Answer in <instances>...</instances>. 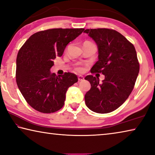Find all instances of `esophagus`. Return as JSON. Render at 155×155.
Returning a JSON list of instances; mask_svg holds the SVG:
<instances>
[{"label": "esophagus", "instance_id": "34e87169", "mask_svg": "<svg viewBox=\"0 0 155 155\" xmlns=\"http://www.w3.org/2000/svg\"><path fill=\"white\" fill-rule=\"evenodd\" d=\"M84 80V78L82 75H78V80L79 81H83Z\"/></svg>", "mask_w": 155, "mask_h": 155}]
</instances>
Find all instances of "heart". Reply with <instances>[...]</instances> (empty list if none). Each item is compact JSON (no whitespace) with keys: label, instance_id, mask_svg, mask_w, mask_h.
<instances>
[{"label":"heart","instance_id":"obj_1","mask_svg":"<svg viewBox=\"0 0 155 155\" xmlns=\"http://www.w3.org/2000/svg\"><path fill=\"white\" fill-rule=\"evenodd\" d=\"M75 70L77 71L80 72V71H82V67H76V68H75Z\"/></svg>","mask_w":155,"mask_h":155}]
</instances>
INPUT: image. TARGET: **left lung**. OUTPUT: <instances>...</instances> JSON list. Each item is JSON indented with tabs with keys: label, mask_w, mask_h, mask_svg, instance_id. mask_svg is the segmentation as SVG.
I'll return each instance as SVG.
<instances>
[{
	"label": "left lung",
	"mask_w": 155,
	"mask_h": 155,
	"mask_svg": "<svg viewBox=\"0 0 155 155\" xmlns=\"http://www.w3.org/2000/svg\"><path fill=\"white\" fill-rule=\"evenodd\" d=\"M98 47V61L91 68L92 73L105 75L102 83L93 75H87L91 89L85 95V103L93 112L108 113L116 110L133 91L139 71L135 48L114 29H86Z\"/></svg>",
	"instance_id": "1"
}]
</instances>
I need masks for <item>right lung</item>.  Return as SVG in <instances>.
I'll return each instance as SVG.
<instances>
[{
  "label": "right lung",
  "instance_id": "obj_1",
  "mask_svg": "<svg viewBox=\"0 0 155 155\" xmlns=\"http://www.w3.org/2000/svg\"><path fill=\"white\" fill-rule=\"evenodd\" d=\"M84 29H49L29 37L16 58V80L27 102L43 113L56 112L64 104L68 87L78 81L71 73L56 75L50 68L54 60L62 56L64 49Z\"/></svg>",
  "mask_w": 155,
  "mask_h": 155
}]
</instances>
